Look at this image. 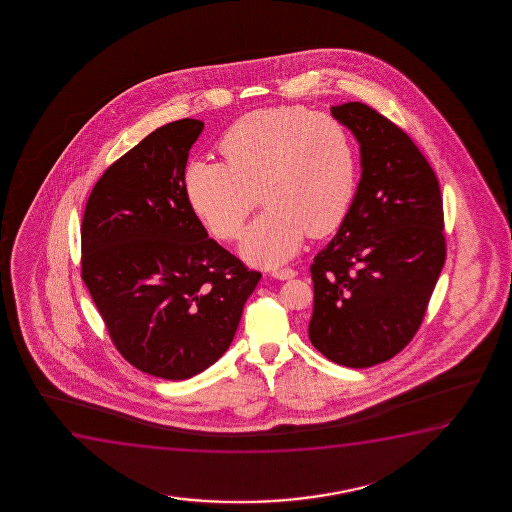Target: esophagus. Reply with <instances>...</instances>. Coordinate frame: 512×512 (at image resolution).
I'll return each instance as SVG.
<instances>
[{
  "mask_svg": "<svg viewBox=\"0 0 512 512\" xmlns=\"http://www.w3.org/2000/svg\"><path fill=\"white\" fill-rule=\"evenodd\" d=\"M274 278H278V280H290V278H294L295 271L294 269H290V267H285V269H274L273 273Z\"/></svg>",
  "mask_w": 512,
  "mask_h": 512,
  "instance_id": "esophagus-1",
  "label": "esophagus"
}]
</instances>
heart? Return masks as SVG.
Here are the masks:
<instances>
[{
	"instance_id": "obj_1",
	"label": "heart",
	"mask_w": 512,
	"mask_h": 512,
	"mask_svg": "<svg viewBox=\"0 0 512 512\" xmlns=\"http://www.w3.org/2000/svg\"><path fill=\"white\" fill-rule=\"evenodd\" d=\"M222 162H190L183 190L190 210L218 239L239 236L255 206L241 253L257 266L294 257L306 234L323 238L348 217L360 161L348 127L299 105L248 113L220 138Z\"/></svg>"
}]
</instances>
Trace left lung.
<instances>
[{
  "instance_id": "8db88e82",
  "label": "left lung",
  "mask_w": 512,
  "mask_h": 512,
  "mask_svg": "<svg viewBox=\"0 0 512 512\" xmlns=\"http://www.w3.org/2000/svg\"><path fill=\"white\" fill-rule=\"evenodd\" d=\"M355 134L362 178L350 213L311 264L309 341L353 369L381 364L420 329L446 260L439 182L392 120L351 101L332 106Z\"/></svg>"
}]
</instances>
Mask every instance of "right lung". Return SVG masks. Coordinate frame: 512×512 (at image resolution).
Wrapping results in <instances>:
<instances>
[{"label":"right lung","instance_id":"right-lung-1","mask_svg":"<svg viewBox=\"0 0 512 512\" xmlns=\"http://www.w3.org/2000/svg\"><path fill=\"white\" fill-rule=\"evenodd\" d=\"M201 120L148 134L106 169L82 220V280L112 343L157 378L196 376L231 346L262 274L208 238L183 176Z\"/></svg>","mask_w":512,"mask_h":512}]
</instances>
